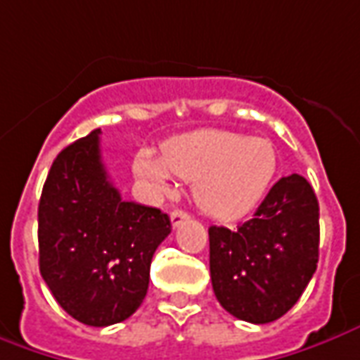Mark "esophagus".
Returning a JSON list of instances; mask_svg holds the SVG:
<instances>
[{"mask_svg": "<svg viewBox=\"0 0 360 360\" xmlns=\"http://www.w3.org/2000/svg\"><path fill=\"white\" fill-rule=\"evenodd\" d=\"M187 219H189V212L181 211V209L171 212V224H173V226H179V224H183Z\"/></svg>", "mask_w": 360, "mask_h": 360, "instance_id": "obj_1", "label": "esophagus"}]
</instances>
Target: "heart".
Wrapping results in <instances>:
<instances>
[{"label":"heart","mask_w":360,"mask_h":360,"mask_svg":"<svg viewBox=\"0 0 360 360\" xmlns=\"http://www.w3.org/2000/svg\"><path fill=\"white\" fill-rule=\"evenodd\" d=\"M134 171L160 191L169 189L173 175L195 183L200 211L231 221L250 211L268 189L276 173V151L264 138L207 129L173 139L161 155L141 149Z\"/></svg>","instance_id":"obj_1"}]
</instances>
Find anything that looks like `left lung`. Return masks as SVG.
Here are the masks:
<instances>
[{"mask_svg": "<svg viewBox=\"0 0 360 360\" xmlns=\"http://www.w3.org/2000/svg\"><path fill=\"white\" fill-rule=\"evenodd\" d=\"M211 280L222 307L248 323L280 319L302 297L319 260V202L305 177L274 185L250 221L211 226Z\"/></svg>", "mask_w": 360, "mask_h": 360, "instance_id": "1", "label": "left lung"}]
</instances>
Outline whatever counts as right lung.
Masks as SVG:
<instances>
[{"mask_svg":"<svg viewBox=\"0 0 360 360\" xmlns=\"http://www.w3.org/2000/svg\"><path fill=\"white\" fill-rule=\"evenodd\" d=\"M100 129L57 155L39 200V270L77 321L128 319L149 285L151 258L171 232L165 212L124 200L100 155Z\"/></svg>","mask_w":360,"mask_h":360,"instance_id":"add662e5","label":"right lung"}]
</instances>
